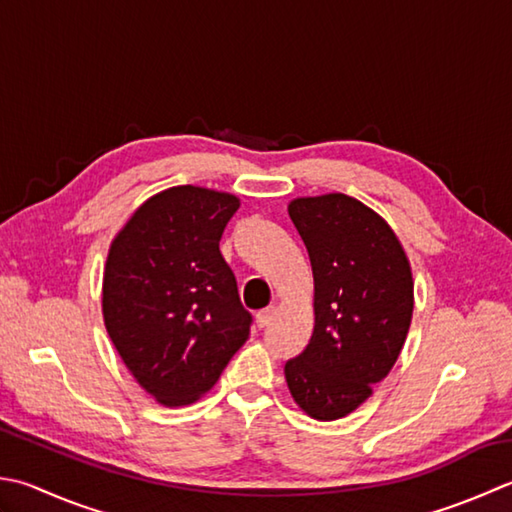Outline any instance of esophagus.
I'll return each mask as SVG.
<instances>
[{
    "label": "esophagus",
    "instance_id": "34e87169",
    "mask_svg": "<svg viewBox=\"0 0 512 512\" xmlns=\"http://www.w3.org/2000/svg\"><path fill=\"white\" fill-rule=\"evenodd\" d=\"M273 317H275V308L270 306V308L259 310L257 317H255V322H257V326H259V328H266L270 322H273Z\"/></svg>",
    "mask_w": 512,
    "mask_h": 512
}]
</instances>
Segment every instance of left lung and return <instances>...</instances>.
<instances>
[{"label": "left lung", "mask_w": 512, "mask_h": 512, "mask_svg": "<svg viewBox=\"0 0 512 512\" xmlns=\"http://www.w3.org/2000/svg\"><path fill=\"white\" fill-rule=\"evenodd\" d=\"M315 282V326L284 366L297 406L319 422L346 417L395 366L413 319V273L375 210L330 193L288 204Z\"/></svg>", "instance_id": "obj_1"}]
</instances>
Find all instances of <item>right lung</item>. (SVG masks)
<instances>
[{"label": "right lung", "instance_id": "right-lung-1", "mask_svg": "<svg viewBox=\"0 0 512 512\" xmlns=\"http://www.w3.org/2000/svg\"><path fill=\"white\" fill-rule=\"evenodd\" d=\"M239 199L173 186L139 206L108 250L102 313L137 384L164 406L208 393L250 335L248 310L219 253Z\"/></svg>", "mask_w": 512, "mask_h": 512}]
</instances>
